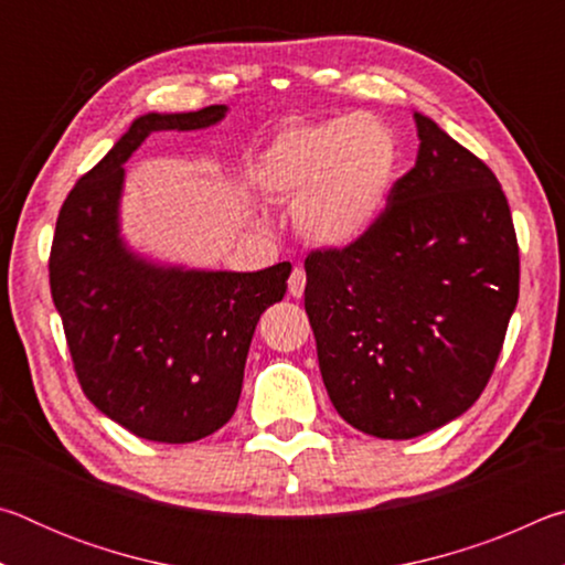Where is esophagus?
<instances>
[{
	"label": "esophagus",
	"instance_id": "1",
	"mask_svg": "<svg viewBox=\"0 0 565 565\" xmlns=\"http://www.w3.org/2000/svg\"><path fill=\"white\" fill-rule=\"evenodd\" d=\"M303 289H306V271L301 269V266H296L289 276V294L294 296V299H301Z\"/></svg>",
	"mask_w": 565,
	"mask_h": 565
}]
</instances>
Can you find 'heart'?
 I'll return each mask as SVG.
<instances>
[{"instance_id": "heart-1", "label": "heart", "mask_w": 565, "mask_h": 565, "mask_svg": "<svg viewBox=\"0 0 565 565\" xmlns=\"http://www.w3.org/2000/svg\"><path fill=\"white\" fill-rule=\"evenodd\" d=\"M401 161L396 131L371 114H343L284 127L252 167L256 189L294 202L306 242L347 246L384 214Z\"/></svg>"}]
</instances>
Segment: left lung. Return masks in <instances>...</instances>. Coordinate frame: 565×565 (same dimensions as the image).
<instances>
[{
    "mask_svg": "<svg viewBox=\"0 0 565 565\" xmlns=\"http://www.w3.org/2000/svg\"><path fill=\"white\" fill-rule=\"evenodd\" d=\"M418 157L366 234L306 256L303 306L339 416L416 438L476 404L519 301V242L493 171L424 114Z\"/></svg>",
    "mask_w": 565,
    "mask_h": 565,
    "instance_id": "1",
    "label": "left lung"
}]
</instances>
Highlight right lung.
Returning <instances> with one entry per match:
<instances>
[{
	"mask_svg": "<svg viewBox=\"0 0 565 565\" xmlns=\"http://www.w3.org/2000/svg\"><path fill=\"white\" fill-rule=\"evenodd\" d=\"M224 104L145 114L64 199L50 286L79 386L134 436L191 444L222 428L242 396L256 323L281 301L291 264L262 271L159 266L119 236L124 161L151 131L222 121Z\"/></svg>",
	"mask_w": 565,
	"mask_h": 565,
	"instance_id": "right-lung-1",
	"label": "right lung"
}]
</instances>
